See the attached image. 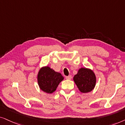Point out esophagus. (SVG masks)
<instances>
[{"mask_svg":"<svg viewBox=\"0 0 125 125\" xmlns=\"http://www.w3.org/2000/svg\"><path fill=\"white\" fill-rule=\"evenodd\" d=\"M71 78H72V76H71V75H69V76H66V79L70 80V79H71Z\"/></svg>","mask_w":125,"mask_h":125,"instance_id":"1","label":"esophagus"}]
</instances>
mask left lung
I'll return each instance as SVG.
<instances>
[{"label":"left lung","instance_id":"left-lung-1","mask_svg":"<svg viewBox=\"0 0 125 125\" xmlns=\"http://www.w3.org/2000/svg\"><path fill=\"white\" fill-rule=\"evenodd\" d=\"M73 79L78 89L83 93L90 92L95 86V75L93 70L87 68H81Z\"/></svg>","mask_w":125,"mask_h":125}]
</instances>
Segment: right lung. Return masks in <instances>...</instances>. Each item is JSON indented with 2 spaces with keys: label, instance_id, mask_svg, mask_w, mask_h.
<instances>
[{
  "label": "right lung",
  "instance_id": "add662e5",
  "mask_svg": "<svg viewBox=\"0 0 125 125\" xmlns=\"http://www.w3.org/2000/svg\"><path fill=\"white\" fill-rule=\"evenodd\" d=\"M38 83L43 91L51 94L64 79L61 73L56 72L49 66L42 67L38 74Z\"/></svg>",
  "mask_w": 125,
  "mask_h": 125
}]
</instances>
